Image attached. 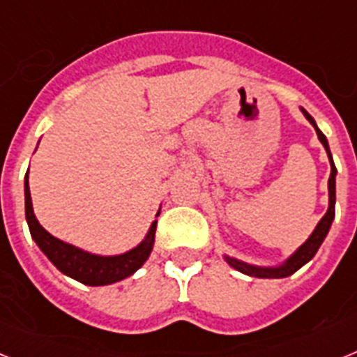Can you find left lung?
<instances>
[{
  "mask_svg": "<svg viewBox=\"0 0 357 357\" xmlns=\"http://www.w3.org/2000/svg\"><path fill=\"white\" fill-rule=\"evenodd\" d=\"M301 110H302V114L305 116V119H307V121L314 127L318 139H320V143L324 144V148H326V151H327V157H329L331 176H329V182H327V189H329V207H327V213L324 214V218H321L320 222H318V225L314 227V230L311 232V236H309V238L302 243L301 247L296 248V250L289 255L284 263L279 264V266H255V264H248V263H245V261H239V259H236V257L225 255L227 263L234 268V270H238V272L245 273V275L257 277V279H284V277L293 275V273H295L298 268H302L305 263H309V261L313 259L314 254H317L318 248H320V245L324 243V239H326L331 225H333L334 206H336V166H334L333 155H331L327 137L321 134L320 128L317 127V121L313 119V116L309 114L305 109H302V107H301Z\"/></svg>",
  "mask_w": 357,
  "mask_h": 357,
  "instance_id": "obj_1",
  "label": "left lung"
}]
</instances>
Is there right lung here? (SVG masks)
<instances>
[{"mask_svg":"<svg viewBox=\"0 0 357 357\" xmlns=\"http://www.w3.org/2000/svg\"><path fill=\"white\" fill-rule=\"evenodd\" d=\"M24 213H26V223L28 229H30L31 239L37 243V247L43 250V254L64 275L87 286L114 284V282L134 275L146 263L151 254V248H153V243H155L157 220L151 223L150 230H148L144 239L137 247L118 255L91 254V252H85L82 248L75 247V245H69V243L55 238L37 222L36 214H33L30 185H28V173L24 176ZM159 213H157V216H159Z\"/></svg>","mask_w":357,"mask_h":357,"instance_id":"add662e5","label":"right lung"}]
</instances>
